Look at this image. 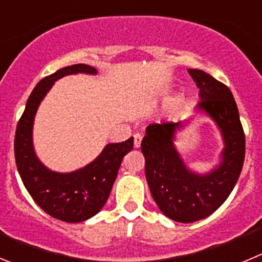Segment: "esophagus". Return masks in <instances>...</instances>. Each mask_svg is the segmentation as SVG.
<instances>
[{
	"instance_id": "1",
	"label": "esophagus",
	"mask_w": 262,
	"mask_h": 262,
	"mask_svg": "<svg viewBox=\"0 0 262 262\" xmlns=\"http://www.w3.org/2000/svg\"><path fill=\"white\" fill-rule=\"evenodd\" d=\"M142 139H143L142 134H135V135H134V147L135 148L140 147V144H142Z\"/></svg>"
}]
</instances>
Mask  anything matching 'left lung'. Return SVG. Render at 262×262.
Returning a JSON list of instances; mask_svg holds the SVG:
<instances>
[{
  "label": "left lung",
  "mask_w": 262,
  "mask_h": 262,
  "mask_svg": "<svg viewBox=\"0 0 262 262\" xmlns=\"http://www.w3.org/2000/svg\"><path fill=\"white\" fill-rule=\"evenodd\" d=\"M200 89L195 113L206 115L219 129L223 149L210 170L198 173L186 165L176 147L177 134L194 118L178 123L149 124L142 140L145 177L160 211L180 223L205 219L228 198L240 177L245 157V136L231 90L212 76L187 69Z\"/></svg>",
  "instance_id": "obj_1"
}]
</instances>
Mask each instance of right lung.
I'll return each instance as SVG.
<instances>
[{
    "instance_id": "add662e5",
    "label": "right lung",
    "mask_w": 262,
    "mask_h": 262,
    "mask_svg": "<svg viewBox=\"0 0 262 262\" xmlns=\"http://www.w3.org/2000/svg\"><path fill=\"white\" fill-rule=\"evenodd\" d=\"M78 73L96 76L98 72L88 64H75L39 81L27 99L14 140L18 172L32 200L48 215L68 223L86 221L103 209L122 160L134 147V138L108 143L93 161L72 172H55L36 156L32 129L39 105L57 80Z\"/></svg>"
}]
</instances>
